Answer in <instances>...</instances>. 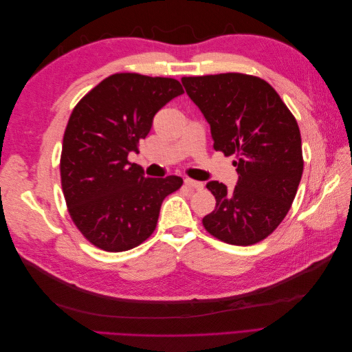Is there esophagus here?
Here are the masks:
<instances>
[{
  "instance_id": "obj_1",
  "label": "esophagus",
  "mask_w": 352,
  "mask_h": 352,
  "mask_svg": "<svg viewBox=\"0 0 352 352\" xmlns=\"http://www.w3.org/2000/svg\"><path fill=\"white\" fill-rule=\"evenodd\" d=\"M185 185L189 188V189H192V190H201L202 188H204V184L202 182H197V180H194V179H185Z\"/></svg>"
}]
</instances>
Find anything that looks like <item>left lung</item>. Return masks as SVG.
<instances>
[{
    "label": "left lung",
    "instance_id": "obj_1",
    "mask_svg": "<svg viewBox=\"0 0 352 352\" xmlns=\"http://www.w3.org/2000/svg\"><path fill=\"white\" fill-rule=\"evenodd\" d=\"M182 85L210 124L214 150L236 155L235 188L207 184L216 208L202 225L226 243H257L280 225L302 176L295 117L267 82L250 74L182 78Z\"/></svg>",
    "mask_w": 352,
    "mask_h": 352
}]
</instances>
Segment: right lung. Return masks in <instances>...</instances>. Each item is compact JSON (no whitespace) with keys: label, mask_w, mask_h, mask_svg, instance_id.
<instances>
[{"label":"right lung","mask_w":352,"mask_h":352,"mask_svg":"<svg viewBox=\"0 0 352 352\" xmlns=\"http://www.w3.org/2000/svg\"><path fill=\"white\" fill-rule=\"evenodd\" d=\"M182 94L176 79L116 73L72 111L61 186L73 223L95 247L110 252L138 247L154 232L163 199L182 186V177H146L127 160L150 133L157 111Z\"/></svg>","instance_id":"right-lung-1"}]
</instances>
